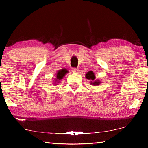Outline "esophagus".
Instances as JSON below:
<instances>
[{
  "mask_svg": "<svg viewBox=\"0 0 148 148\" xmlns=\"http://www.w3.org/2000/svg\"><path fill=\"white\" fill-rule=\"evenodd\" d=\"M72 71L73 72H75V73H78L79 72V69H76V68H72Z\"/></svg>",
  "mask_w": 148,
  "mask_h": 148,
  "instance_id": "1",
  "label": "esophagus"
}]
</instances>
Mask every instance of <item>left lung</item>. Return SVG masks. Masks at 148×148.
Listing matches in <instances>:
<instances>
[{
  "label": "left lung",
  "instance_id": "8db88e82",
  "mask_svg": "<svg viewBox=\"0 0 148 148\" xmlns=\"http://www.w3.org/2000/svg\"><path fill=\"white\" fill-rule=\"evenodd\" d=\"M86 77L89 80H91V84L92 86H98L101 84V82L99 80L95 79V76L94 72L92 71H89L86 74Z\"/></svg>",
  "mask_w": 148,
  "mask_h": 148
}]
</instances>
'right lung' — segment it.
Instances as JSON below:
<instances>
[{"instance_id":"obj_1","label":"right lung","mask_w":148,"mask_h":148,"mask_svg":"<svg viewBox=\"0 0 148 148\" xmlns=\"http://www.w3.org/2000/svg\"><path fill=\"white\" fill-rule=\"evenodd\" d=\"M68 71H67V70H66L65 69H62L61 70H59L57 72V73L56 74V82H59L60 80H61V79H62V77H63L65 74H66Z\"/></svg>"}]
</instances>
